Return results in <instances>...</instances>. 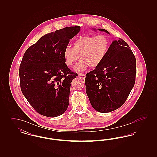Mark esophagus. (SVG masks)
Instances as JSON below:
<instances>
[{
    "mask_svg": "<svg viewBox=\"0 0 157 157\" xmlns=\"http://www.w3.org/2000/svg\"><path fill=\"white\" fill-rule=\"evenodd\" d=\"M78 76L80 77L81 78H82V79H85V74H79Z\"/></svg>",
    "mask_w": 157,
    "mask_h": 157,
    "instance_id": "obj_1",
    "label": "esophagus"
}]
</instances>
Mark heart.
<instances>
[{
	"label": "heart",
	"mask_w": 157,
	"mask_h": 157,
	"mask_svg": "<svg viewBox=\"0 0 157 157\" xmlns=\"http://www.w3.org/2000/svg\"><path fill=\"white\" fill-rule=\"evenodd\" d=\"M109 48V40L105 35L82 36L74 42L73 48L65 47L63 52L64 62L67 67H72L80 56L81 60L75 65L74 70L82 72L89 67H98L105 58Z\"/></svg>",
	"instance_id": "heart-1"
}]
</instances>
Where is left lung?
<instances>
[{
	"label": "left lung",
	"instance_id": "obj_1",
	"mask_svg": "<svg viewBox=\"0 0 157 157\" xmlns=\"http://www.w3.org/2000/svg\"><path fill=\"white\" fill-rule=\"evenodd\" d=\"M105 32L104 29H95ZM136 59L129 46L121 39L109 46L103 62L86 75V92L92 106L98 112L108 113L124 104L134 86Z\"/></svg>",
	"mask_w": 157,
	"mask_h": 157
}]
</instances>
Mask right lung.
<instances>
[{"label":"right lung","instance_id":"add662e5","mask_svg":"<svg viewBox=\"0 0 157 157\" xmlns=\"http://www.w3.org/2000/svg\"><path fill=\"white\" fill-rule=\"evenodd\" d=\"M80 30L70 26L46 34L23 55L19 71L21 90L44 116L58 117L67 109L71 82L78 75L65 63L63 52Z\"/></svg>","mask_w":157,"mask_h":157}]
</instances>
